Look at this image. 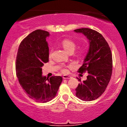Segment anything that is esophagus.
Instances as JSON below:
<instances>
[{
	"label": "esophagus",
	"instance_id": "obj_1",
	"mask_svg": "<svg viewBox=\"0 0 127 127\" xmlns=\"http://www.w3.org/2000/svg\"><path fill=\"white\" fill-rule=\"evenodd\" d=\"M71 78H72V77L69 75H63V78L65 79H70Z\"/></svg>",
	"mask_w": 127,
	"mask_h": 127
}]
</instances>
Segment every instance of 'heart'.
Returning <instances> with one entry per match:
<instances>
[{
    "instance_id": "1",
    "label": "heart",
    "mask_w": 127,
    "mask_h": 127,
    "mask_svg": "<svg viewBox=\"0 0 127 127\" xmlns=\"http://www.w3.org/2000/svg\"><path fill=\"white\" fill-rule=\"evenodd\" d=\"M62 46L63 48L68 53L69 52L74 51L76 47V45L72 40L70 39H64L62 42ZM62 72L63 73H67V69L66 68H63L62 69Z\"/></svg>"
}]
</instances>
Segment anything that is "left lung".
<instances>
[{
  "label": "left lung",
  "mask_w": 127,
  "mask_h": 127,
  "mask_svg": "<svg viewBox=\"0 0 127 127\" xmlns=\"http://www.w3.org/2000/svg\"><path fill=\"white\" fill-rule=\"evenodd\" d=\"M82 33L89 40V49L84 63L78 70L88 75L86 81H80L76 88V95L83 101H92L98 98L105 91L112 73V55L105 39L100 33L88 28L74 30Z\"/></svg>",
  "instance_id": "obj_1"
}]
</instances>
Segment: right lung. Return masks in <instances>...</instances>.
I'll return each mask as SVG.
<instances>
[{"mask_svg":"<svg viewBox=\"0 0 127 127\" xmlns=\"http://www.w3.org/2000/svg\"><path fill=\"white\" fill-rule=\"evenodd\" d=\"M48 32L36 30L20 43L16 59L18 82L30 98L46 103L54 98L63 81L62 76L46 78L42 67L49 61V47L46 38Z\"/></svg>","mask_w":127,"mask_h":127,"instance_id":"obj_1","label":"right lung"}]
</instances>
